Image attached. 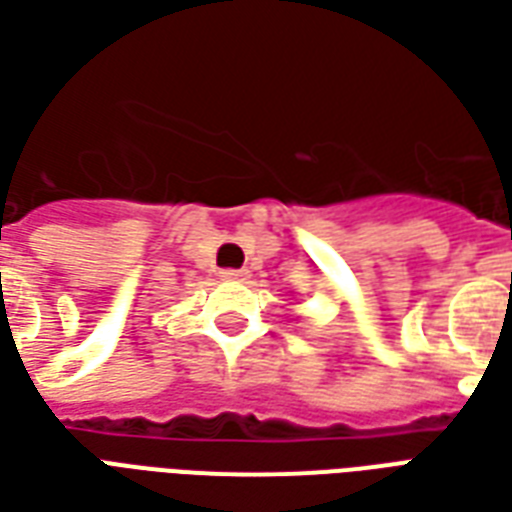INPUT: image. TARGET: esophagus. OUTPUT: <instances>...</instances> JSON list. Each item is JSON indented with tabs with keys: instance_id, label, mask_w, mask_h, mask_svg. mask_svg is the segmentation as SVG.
Instances as JSON below:
<instances>
[{
	"instance_id": "obj_1",
	"label": "esophagus",
	"mask_w": 512,
	"mask_h": 512,
	"mask_svg": "<svg viewBox=\"0 0 512 512\" xmlns=\"http://www.w3.org/2000/svg\"><path fill=\"white\" fill-rule=\"evenodd\" d=\"M222 279H227V282H246V279H249V271H246V268H224Z\"/></svg>"
}]
</instances>
